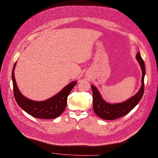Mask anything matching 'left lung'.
I'll return each mask as SVG.
<instances>
[{
    "label": "left lung",
    "mask_w": 158,
    "mask_h": 158,
    "mask_svg": "<svg viewBox=\"0 0 158 158\" xmlns=\"http://www.w3.org/2000/svg\"><path fill=\"white\" fill-rule=\"evenodd\" d=\"M136 57L140 65L141 69L142 70V84L138 93L127 99L126 101L118 104H110L107 102L102 98L98 89L94 85L91 86L93 92V109L96 114L100 118L107 120L119 118L129 113L142 99L144 93L145 66V63L139 52L136 54Z\"/></svg>",
    "instance_id": "1"
}]
</instances>
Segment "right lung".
Here are the masks:
<instances>
[{"mask_svg": "<svg viewBox=\"0 0 158 158\" xmlns=\"http://www.w3.org/2000/svg\"><path fill=\"white\" fill-rule=\"evenodd\" d=\"M16 63L13 68L12 80L14 96L18 105L32 117L37 118L53 119L59 117L64 111L67 103V97L73 88L76 85L77 82H71L57 94L44 101H32L25 97L16 85L14 75Z\"/></svg>", "mask_w": 158, "mask_h": 158, "instance_id": "obj_1", "label": "right lung"}]
</instances>
